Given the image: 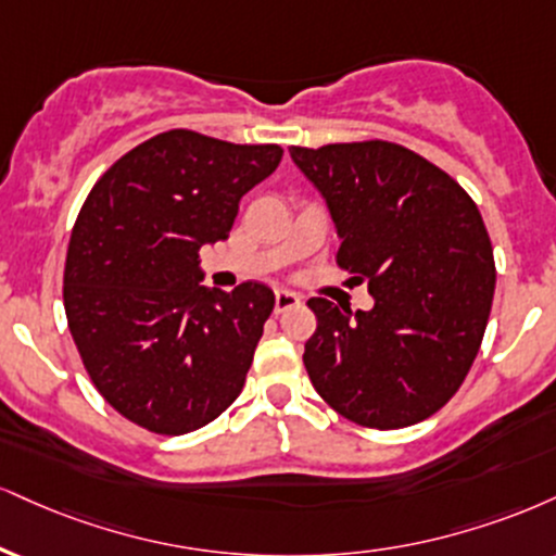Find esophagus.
I'll list each match as a JSON object with an SVG mask.
<instances>
[{
    "label": "esophagus",
    "instance_id": "obj_1",
    "mask_svg": "<svg viewBox=\"0 0 556 556\" xmlns=\"http://www.w3.org/2000/svg\"><path fill=\"white\" fill-rule=\"evenodd\" d=\"M295 305H300V295H295V292H290V290L274 292V311L277 313L290 311V307H295Z\"/></svg>",
    "mask_w": 556,
    "mask_h": 556
}]
</instances>
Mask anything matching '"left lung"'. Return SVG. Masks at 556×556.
Instances as JSON below:
<instances>
[{
	"mask_svg": "<svg viewBox=\"0 0 556 556\" xmlns=\"http://www.w3.org/2000/svg\"><path fill=\"white\" fill-rule=\"evenodd\" d=\"M342 240L337 264L365 282L370 311L311 298L316 333L303 363L342 417L399 430L432 417L464 383L494 295L484 219L460 186L406 147H292Z\"/></svg>",
	"mask_w": 556,
	"mask_h": 556,
	"instance_id": "8db88e82",
	"label": "left lung"
}]
</instances>
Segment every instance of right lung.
Here are the masks:
<instances>
[{
    "instance_id": "obj_1",
    "label": "right lung",
    "mask_w": 556,
    "mask_h": 556,
    "mask_svg": "<svg viewBox=\"0 0 556 556\" xmlns=\"http://www.w3.org/2000/svg\"><path fill=\"white\" fill-rule=\"evenodd\" d=\"M279 160V144L170 129L87 193L66 251L64 311L87 376L134 425L193 432L243 391L274 292L199 285V249L230 236L240 199Z\"/></svg>"
}]
</instances>
